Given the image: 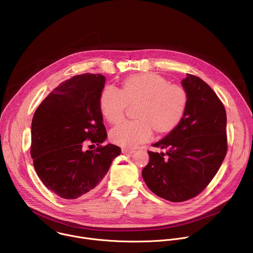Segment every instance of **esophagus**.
Instances as JSON below:
<instances>
[{"mask_svg": "<svg viewBox=\"0 0 253 253\" xmlns=\"http://www.w3.org/2000/svg\"><path fill=\"white\" fill-rule=\"evenodd\" d=\"M135 151L134 150H130V149H122V153L126 154V155H130L133 154Z\"/></svg>", "mask_w": 253, "mask_h": 253, "instance_id": "esophagus-1", "label": "esophagus"}]
</instances>
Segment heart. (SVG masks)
<instances>
[{"label":"heart","mask_w":253,"mask_h":253,"mask_svg":"<svg viewBox=\"0 0 253 253\" xmlns=\"http://www.w3.org/2000/svg\"><path fill=\"white\" fill-rule=\"evenodd\" d=\"M139 102L137 117L124 121L110 132L112 142L125 148H134L153 137L154 128L160 133L174 130L186 112L188 96L178 85L169 84L155 73H142L128 77L123 89L109 85L100 95V108L104 118L117 123L124 117L129 103Z\"/></svg>","instance_id":"heart-1"}]
</instances>
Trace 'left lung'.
Returning <instances> with one entry per match:
<instances>
[{"label":"left lung","mask_w":253,"mask_h":253,"mask_svg":"<svg viewBox=\"0 0 253 253\" xmlns=\"http://www.w3.org/2000/svg\"><path fill=\"white\" fill-rule=\"evenodd\" d=\"M188 103L174 130L152 146L149 163L142 170L147 187L171 202L195 197L217 173L227 151L226 112L214 91L200 78L187 74L181 81Z\"/></svg>","instance_id":"left-lung-1"}]
</instances>
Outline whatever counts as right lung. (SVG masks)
I'll use <instances>...</instances> for the list:
<instances>
[{
	"label": "right lung",
	"instance_id": "obj_1",
	"mask_svg": "<svg viewBox=\"0 0 253 253\" xmlns=\"http://www.w3.org/2000/svg\"><path fill=\"white\" fill-rule=\"evenodd\" d=\"M105 77L81 74L62 82L40 104L32 120L31 156L43 184L64 199L93 193L121 149L107 144L100 108ZM85 139L99 146L83 149Z\"/></svg>",
	"mask_w": 253,
	"mask_h": 253
}]
</instances>
